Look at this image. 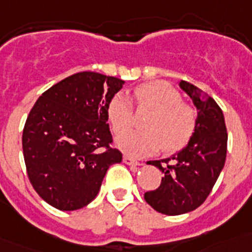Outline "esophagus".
<instances>
[{"label":"esophagus","mask_w":252,"mask_h":252,"mask_svg":"<svg viewBox=\"0 0 252 252\" xmlns=\"http://www.w3.org/2000/svg\"><path fill=\"white\" fill-rule=\"evenodd\" d=\"M124 162H125V164H127V165H133V166L140 165V162L137 161V160L132 159V158L127 157V155H125V157H124Z\"/></svg>","instance_id":"esophagus-1"}]
</instances>
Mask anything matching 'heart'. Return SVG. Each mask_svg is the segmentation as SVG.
Instances as JSON below:
<instances>
[{
	"label": "heart",
	"mask_w": 252,
	"mask_h": 252,
	"mask_svg": "<svg viewBox=\"0 0 252 252\" xmlns=\"http://www.w3.org/2000/svg\"><path fill=\"white\" fill-rule=\"evenodd\" d=\"M139 108L153 111L145 122L148 130L125 131L116 139L120 150L130 157L142 158L157 153H174L188 144L197 126V111L182 101V95L171 84L153 81L133 91ZM107 117L116 133L132 125L133 106L126 95L117 93L107 104Z\"/></svg>",
	"instance_id": "heart-1"
}]
</instances>
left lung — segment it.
<instances>
[{
	"mask_svg": "<svg viewBox=\"0 0 252 252\" xmlns=\"http://www.w3.org/2000/svg\"><path fill=\"white\" fill-rule=\"evenodd\" d=\"M180 88L197 108V126L188 145L173 157L148 161L162 173L157 189L144 194L155 211L178 216L194 211L212 190L223 169L227 130L223 112L215 99L198 87L180 81Z\"/></svg>",
	"mask_w": 252,
	"mask_h": 252,
	"instance_id": "left-lung-1",
	"label": "left lung"
}]
</instances>
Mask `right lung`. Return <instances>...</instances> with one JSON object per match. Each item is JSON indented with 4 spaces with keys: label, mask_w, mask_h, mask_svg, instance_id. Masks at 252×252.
Returning <instances> with one entry per match:
<instances>
[{
    "label": "right lung",
    "mask_w": 252,
    "mask_h": 252,
    "mask_svg": "<svg viewBox=\"0 0 252 252\" xmlns=\"http://www.w3.org/2000/svg\"><path fill=\"white\" fill-rule=\"evenodd\" d=\"M125 82L94 72L65 78L40 95L22 132L30 183L60 211L83 208L122 154L111 148L107 104Z\"/></svg>",
    "instance_id": "right-lung-1"
}]
</instances>
